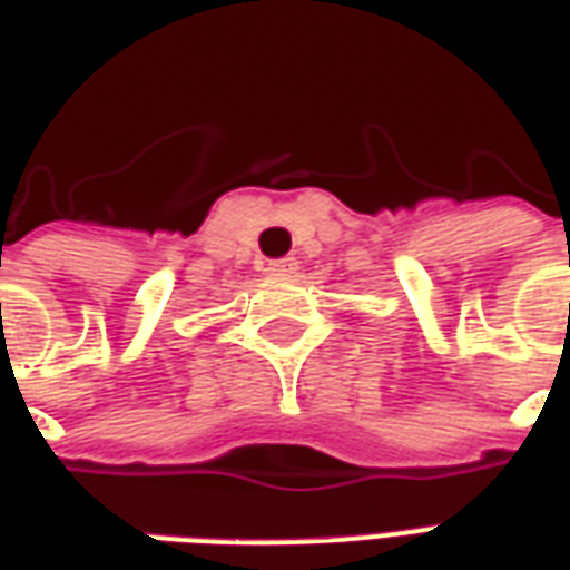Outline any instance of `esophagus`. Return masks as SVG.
<instances>
[{
    "instance_id": "34e87169",
    "label": "esophagus",
    "mask_w": 570,
    "mask_h": 570,
    "mask_svg": "<svg viewBox=\"0 0 570 570\" xmlns=\"http://www.w3.org/2000/svg\"><path fill=\"white\" fill-rule=\"evenodd\" d=\"M298 268V262L293 259V256H284V259H272L268 262V272L272 274H281V277H286V274H293Z\"/></svg>"
}]
</instances>
